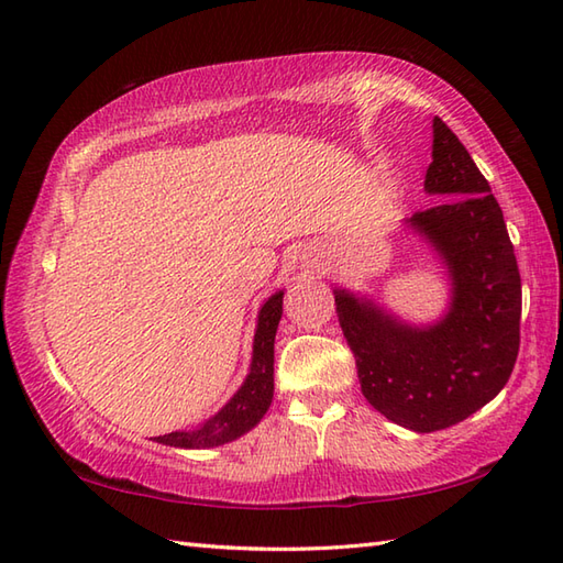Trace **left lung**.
Returning a JSON list of instances; mask_svg holds the SVG:
<instances>
[{
	"label": "left lung",
	"mask_w": 563,
	"mask_h": 563,
	"mask_svg": "<svg viewBox=\"0 0 563 563\" xmlns=\"http://www.w3.org/2000/svg\"><path fill=\"white\" fill-rule=\"evenodd\" d=\"M423 186L426 194L452 196L406 220L448 266V314L411 327L365 297L333 295L363 397L389 421L433 433L470 418L506 387L520 349L522 288L504 210L440 118Z\"/></svg>",
	"instance_id": "left-lung-1"
}]
</instances>
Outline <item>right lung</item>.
Here are the masks:
<instances>
[{
    "label": "right lung",
    "instance_id": "1",
    "mask_svg": "<svg viewBox=\"0 0 563 563\" xmlns=\"http://www.w3.org/2000/svg\"><path fill=\"white\" fill-rule=\"evenodd\" d=\"M283 317V290L271 295L266 305L258 312V324L254 333V355H251V369L239 387L234 397L227 401L222 409L208 418L206 423L196 430H176L169 435L154 438L162 445L186 448V450H202L218 448L224 442H232L249 433L273 401V343L278 321Z\"/></svg>",
    "mask_w": 563,
    "mask_h": 563
}]
</instances>
